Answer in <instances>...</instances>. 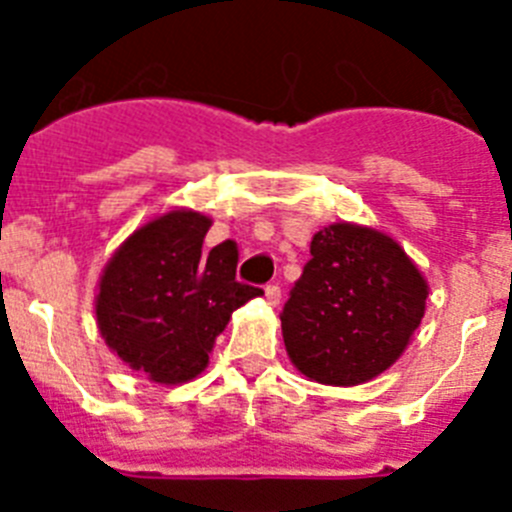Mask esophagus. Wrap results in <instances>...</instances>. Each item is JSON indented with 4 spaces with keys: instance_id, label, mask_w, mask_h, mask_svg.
<instances>
[{
    "instance_id": "esophagus-1",
    "label": "esophagus",
    "mask_w": 512,
    "mask_h": 512,
    "mask_svg": "<svg viewBox=\"0 0 512 512\" xmlns=\"http://www.w3.org/2000/svg\"><path fill=\"white\" fill-rule=\"evenodd\" d=\"M264 297H266V302H269V305H279V300H282V289H279L277 284H266Z\"/></svg>"
}]
</instances>
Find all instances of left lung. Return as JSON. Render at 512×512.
Returning a JSON list of instances; mask_svg holds the SVG:
<instances>
[{
  "label": "left lung",
  "instance_id": "8db88e82",
  "mask_svg": "<svg viewBox=\"0 0 512 512\" xmlns=\"http://www.w3.org/2000/svg\"><path fill=\"white\" fill-rule=\"evenodd\" d=\"M282 312L289 361L310 382L354 387L387 372L425 315L428 282L377 228L333 223L312 235Z\"/></svg>",
  "mask_w": 512,
  "mask_h": 512
}]
</instances>
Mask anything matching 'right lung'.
<instances>
[{
  "instance_id": "obj_1",
  "label": "right lung",
  "mask_w": 512,
  "mask_h": 512,
  "mask_svg": "<svg viewBox=\"0 0 512 512\" xmlns=\"http://www.w3.org/2000/svg\"><path fill=\"white\" fill-rule=\"evenodd\" d=\"M210 225L189 207L156 215L120 243L99 277V336L122 364L156 384L200 377L230 315L264 295L235 282V241L202 251Z\"/></svg>"
}]
</instances>
